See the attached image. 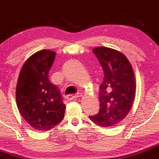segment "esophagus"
Here are the masks:
<instances>
[{
	"instance_id": "obj_1",
	"label": "esophagus",
	"mask_w": 159,
	"mask_h": 159,
	"mask_svg": "<svg viewBox=\"0 0 159 159\" xmlns=\"http://www.w3.org/2000/svg\"><path fill=\"white\" fill-rule=\"evenodd\" d=\"M82 96L81 93H77L76 95H68L67 96V100H73V99H76V98H80V97Z\"/></svg>"
}]
</instances>
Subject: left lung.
I'll list each match as a JSON object with an SVG mask.
<instances>
[{"instance_id": "8db88e82", "label": "left lung", "mask_w": 159, "mask_h": 159, "mask_svg": "<svg viewBox=\"0 0 159 159\" xmlns=\"http://www.w3.org/2000/svg\"><path fill=\"white\" fill-rule=\"evenodd\" d=\"M92 51L102 67L104 78L99 87V112L89 118L96 125L110 127L122 121L131 109L136 89L134 73L121 52L104 47Z\"/></svg>"}]
</instances>
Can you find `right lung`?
<instances>
[{
	"label": "right lung",
	"instance_id": "right-lung-1",
	"mask_svg": "<svg viewBox=\"0 0 159 159\" xmlns=\"http://www.w3.org/2000/svg\"><path fill=\"white\" fill-rule=\"evenodd\" d=\"M56 52L38 51L29 57L20 70L16 86V102L25 120L38 130H50L64 116L66 106L59 89L48 73Z\"/></svg>",
	"mask_w": 159,
	"mask_h": 159
}]
</instances>
